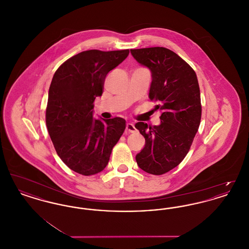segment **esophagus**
Returning <instances> with one entry per match:
<instances>
[{
  "instance_id": "1",
  "label": "esophagus",
  "mask_w": 249,
  "mask_h": 249,
  "mask_svg": "<svg viewBox=\"0 0 249 249\" xmlns=\"http://www.w3.org/2000/svg\"><path fill=\"white\" fill-rule=\"evenodd\" d=\"M126 130H128L129 132H135L136 131V128L134 127V125L132 123H127Z\"/></svg>"
}]
</instances>
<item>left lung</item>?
Here are the masks:
<instances>
[{"label":"left lung","mask_w":249,"mask_h":249,"mask_svg":"<svg viewBox=\"0 0 249 249\" xmlns=\"http://www.w3.org/2000/svg\"><path fill=\"white\" fill-rule=\"evenodd\" d=\"M138 63L151 71L149 99L157 103L160 124L135 128L145 139L136 162L142 171L160 176L174 169L187 156L201 117V93L197 75L174 51L165 48L130 49Z\"/></svg>","instance_id":"1"}]
</instances>
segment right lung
I'll return each mask as SVG.
<instances>
[{
	"label": "right lung",
	"mask_w": 249,
	"mask_h": 249,
	"mask_svg": "<svg viewBox=\"0 0 249 249\" xmlns=\"http://www.w3.org/2000/svg\"><path fill=\"white\" fill-rule=\"evenodd\" d=\"M129 53V49L87 50L67 59L54 73L47 127L57 154L75 173L92 176L102 172L124 132L125 119H93V103L103 94L107 73Z\"/></svg>",
	"instance_id": "add662e5"
}]
</instances>
